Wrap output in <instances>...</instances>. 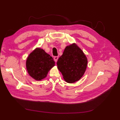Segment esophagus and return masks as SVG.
<instances>
[{
    "label": "esophagus",
    "instance_id": "1",
    "mask_svg": "<svg viewBox=\"0 0 120 120\" xmlns=\"http://www.w3.org/2000/svg\"><path fill=\"white\" fill-rule=\"evenodd\" d=\"M53 59H54L55 61L56 62L57 61V60L58 59V56H55V57H54V58H53Z\"/></svg>",
    "mask_w": 120,
    "mask_h": 120
}]
</instances>
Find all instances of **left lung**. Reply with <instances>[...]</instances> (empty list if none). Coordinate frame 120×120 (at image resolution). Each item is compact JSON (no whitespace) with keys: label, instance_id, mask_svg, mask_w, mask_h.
<instances>
[{"label":"left lung","instance_id":"1","mask_svg":"<svg viewBox=\"0 0 120 120\" xmlns=\"http://www.w3.org/2000/svg\"><path fill=\"white\" fill-rule=\"evenodd\" d=\"M88 59L82 50L76 43L67 46L58 59L57 68L68 83L78 81L85 73Z\"/></svg>","mask_w":120,"mask_h":120}]
</instances>
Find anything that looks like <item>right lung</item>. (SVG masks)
Masks as SVG:
<instances>
[{"mask_svg":"<svg viewBox=\"0 0 120 120\" xmlns=\"http://www.w3.org/2000/svg\"><path fill=\"white\" fill-rule=\"evenodd\" d=\"M53 58L41 48H36L27 57L26 65L28 73L36 80H41L47 76L55 65Z\"/></svg>","mask_w":120,"mask_h":120,"instance_id":"right-lung-1","label":"right lung"}]
</instances>
